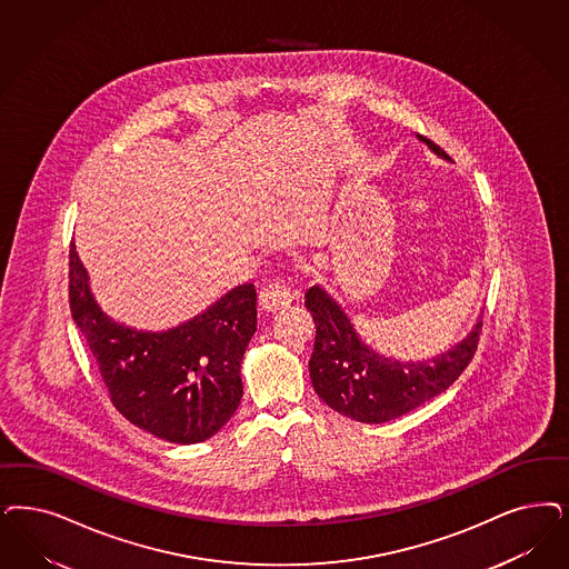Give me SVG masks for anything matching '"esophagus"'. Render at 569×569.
<instances>
[{"label": "esophagus", "mask_w": 569, "mask_h": 569, "mask_svg": "<svg viewBox=\"0 0 569 569\" xmlns=\"http://www.w3.org/2000/svg\"><path fill=\"white\" fill-rule=\"evenodd\" d=\"M296 298V292L290 288V283L281 281V279H274L271 283H267L260 295H258V305L262 311L267 313H274L283 307H290L292 300Z\"/></svg>", "instance_id": "esophagus-1"}]
</instances>
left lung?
Returning a JSON list of instances; mask_svg holds the SVG:
<instances>
[{
    "label": "left lung",
    "instance_id": "1",
    "mask_svg": "<svg viewBox=\"0 0 569 569\" xmlns=\"http://www.w3.org/2000/svg\"><path fill=\"white\" fill-rule=\"evenodd\" d=\"M420 140L437 156L450 159L429 138ZM305 307L317 328L309 361L315 392L336 412L370 425L412 412L451 387L472 361L483 326L477 321L467 338L446 353L425 361H399L370 349L323 288L313 286L305 295Z\"/></svg>",
    "mask_w": 569,
    "mask_h": 569
}]
</instances>
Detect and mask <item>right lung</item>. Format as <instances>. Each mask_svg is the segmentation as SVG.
<instances>
[{
    "mask_svg": "<svg viewBox=\"0 0 569 569\" xmlns=\"http://www.w3.org/2000/svg\"><path fill=\"white\" fill-rule=\"evenodd\" d=\"M69 305L111 403L138 429L170 443H199L231 420L243 395L241 359L256 332L252 283L168 332H142L102 313L71 243Z\"/></svg>",
    "mask_w": 569,
    "mask_h": 569,
    "instance_id": "add662e5",
    "label": "right lung"
}]
</instances>
